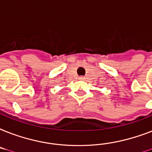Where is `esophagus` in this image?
Listing matches in <instances>:
<instances>
[{"label":"esophagus","instance_id":"obj_1","mask_svg":"<svg viewBox=\"0 0 152 152\" xmlns=\"http://www.w3.org/2000/svg\"><path fill=\"white\" fill-rule=\"evenodd\" d=\"M80 79L83 80V79H84V77H80Z\"/></svg>","mask_w":152,"mask_h":152}]
</instances>
